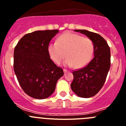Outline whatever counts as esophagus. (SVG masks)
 Returning a JSON list of instances; mask_svg holds the SVG:
<instances>
[{"mask_svg":"<svg viewBox=\"0 0 126 126\" xmlns=\"http://www.w3.org/2000/svg\"><path fill=\"white\" fill-rule=\"evenodd\" d=\"M63 71H64V74H66V73H67V72H68V71L66 69H64V70H63Z\"/></svg>","mask_w":126,"mask_h":126,"instance_id":"1","label":"esophagus"}]
</instances>
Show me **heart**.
Returning <instances> with one entry per match:
<instances>
[{
    "instance_id": "obj_1",
    "label": "heart",
    "mask_w": 126,
    "mask_h": 126,
    "mask_svg": "<svg viewBox=\"0 0 126 126\" xmlns=\"http://www.w3.org/2000/svg\"><path fill=\"white\" fill-rule=\"evenodd\" d=\"M51 60L60 64L65 58L64 65L77 68L86 66L93 55L94 45L89 38L74 33H66L59 37L57 42H50L47 47Z\"/></svg>"
}]
</instances>
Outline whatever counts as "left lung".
<instances>
[{"label": "left lung", "mask_w": 126, "mask_h": 126, "mask_svg": "<svg viewBox=\"0 0 126 126\" xmlns=\"http://www.w3.org/2000/svg\"><path fill=\"white\" fill-rule=\"evenodd\" d=\"M87 36L94 45V58L81 69L73 72L71 89L81 98L93 97L102 88L110 68V49L100 35L86 30H74Z\"/></svg>", "instance_id": "1"}]
</instances>
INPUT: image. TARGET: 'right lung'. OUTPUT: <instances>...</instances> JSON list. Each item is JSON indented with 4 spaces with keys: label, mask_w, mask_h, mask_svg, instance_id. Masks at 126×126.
Instances as JSON below:
<instances>
[{
    "label": "right lung",
    "mask_w": 126,
    "mask_h": 126,
    "mask_svg": "<svg viewBox=\"0 0 126 126\" xmlns=\"http://www.w3.org/2000/svg\"><path fill=\"white\" fill-rule=\"evenodd\" d=\"M58 30H37L24 35L14 51V71L19 85L32 98L49 97L64 75L50 58L47 47Z\"/></svg>",
    "instance_id": "add662e5"
}]
</instances>
